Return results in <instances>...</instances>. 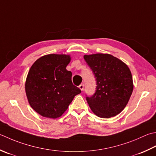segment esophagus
Returning a JSON list of instances; mask_svg holds the SVG:
<instances>
[{
    "label": "esophagus",
    "instance_id": "esophagus-1",
    "mask_svg": "<svg viewBox=\"0 0 156 156\" xmlns=\"http://www.w3.org/2000/svg\"><path fill=\"white\" fill-rule=\"evenodd\" d=\"M79 88L82 91L84 90V84H81L80 86H79Z\"/></svg>",
    "mask_w": 156,
    "mask_h": 156
}]
</instances>
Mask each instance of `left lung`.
<instances>
[{
	"instance_id": "8db88e82",
	"label": "left lung",
	"mask_w": 156,
	"mask_h": 156,
	"mask_svg": "<svg viewBox=\"0 0 156 156\" xmlns=\"http://www.w3.org/2000/svg\"><path fill=\"white\" fill-rule=\"evenodd\" d=\"M84 59L97 80L96 92L87 97L90 109L100 118L115 116L126 106L133 90L129 68L109 54L85 55Z\"/></svg>"
}]
</instances>
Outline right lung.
<instances>
[{
	"label": "right lung",
	"instance_id": "obj_1",
	"mask_svg": "<svg viewBox=\"0 0 156 156\" xmlns=\"http://www.w3.org/2000/svg\"><path fill=\"white\" fill-rule=\"evenodd\" d=\"M69 55L49 54L40 57L27 74L25 90L29 104L42 116L57 118L81 93L72 84V72L66 69Z\"/></svg>",
	"mask_w": 156,
	"mask_h": 156
}]
</instances>
